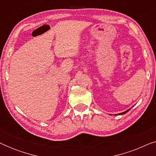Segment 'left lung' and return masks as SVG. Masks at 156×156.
Returning a JSON list of instances; mask_svg holds the SVG:
<instances>
[{
	"instance_id": "left-lung-1",
	"label": "left lung",
	"mask_w": 156,
	"mask_h": 156,
	"mask_svg": "<svg viewBox=\"0 0 156 156\" xmlns=\"http://www.w3.org/2000/svg\"><path fill=\"white\" fill-rule=\"evenodd\" d=\"M131 108H129V109L128 110H126V111H125V112H122V113H120V114H115V116H117V115H123V114H125L126 113H127L128 112H129V111L131 109Z\"/></svg>"
}]
</instances>
